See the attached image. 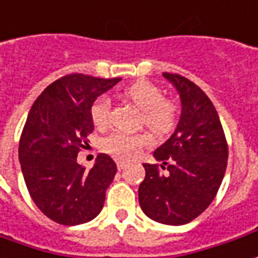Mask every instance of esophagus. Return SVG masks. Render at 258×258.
<instances>
[{"label":"esophagus","instance_id":"esophagus-1","mask_svg":"<svg viewBox=\"0 0 258 258\" xmlns=\"http://www.w3.org/2000/svg\"><path fill=\"white\" fill-rule=\"evenodd\" d=\"M125 166H127V162H125V161H122V159H118V161H117V168H118L120 171L124 169Z\"/></svg>","mask_w":258,"mask_h":258}]
</instances>
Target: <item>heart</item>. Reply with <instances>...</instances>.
<instances>
[{
  "label": "heart",
  "mask_w": 258,
  "mask_h": 258,
  "mask_svg": "<svg viewBox=\"0 0 258 258\" xmlns=\"http://www.w3.org/2000/svg\"><path fill=\"white\" fill-rule=\"evenodd\" d=\"M122 96L141 110V124L154 136L165 137L172 131L179 118V107L171 99L164 97L158 86L147 80H140L127 86ZM93 124L99 128H106L110 124L111 100L108 96H100L90 107ZM150 145V137L145 134L111 133L101 141V148L117 158H134L140 150Z\"/></svg>",
  "instance_id": "1"
}]
</instances>
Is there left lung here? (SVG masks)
I'll use <instances>...</instances> for the list:
<instances>
[{
	"instance_id": "8db88e82",
	"label": "left lung",
	"mask_w": 258,
	"mask_h": 258,
	"mask_svg": "<svg viewBox=\"0 0 258 258\" xmlns=\"http://www.w3.org/2000/svg\"><path fill=\"white\" fill-rule=\"evenodd\" d=\"M178 90L182 113L171 138L154 151L159 164H144L138 189L147 216L164 225H186L215 199L227 166V141L213 103L199 86L162 73Z\"/></svg>"
}]
</instances>
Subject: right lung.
I'll list each match as a JSON object with an SVG mask.
<instances>
[{
  "mask_svg": "<svg viewBox=\"0 0 258 258\" xmlns=\"http://www.w3.org/2000/svg\"><path fill=\"white\" fill-rule=\"evenodd\" d=\"M121 79L73 73L57 79L35 100L19 140L28 192L45 216L63 226L90 222L106 201L117 165L100 154L92 169L78 162L92 134L93 101Z\"/></svg>",
  "mask_w": 258,
  "mask_h": 258,
  "instance_id": "1",
  "label": "right lung"
}]
</instances>
